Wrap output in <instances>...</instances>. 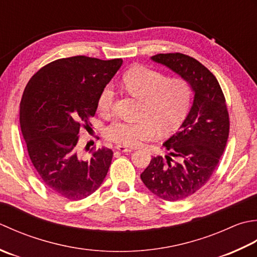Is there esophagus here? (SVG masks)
Wrapping results in <instances>:
<instances>
[{
  "mask_svg": "<svg viewBox=\"0 0 257 257\" xmlns=\"http://www.w3.org/2000/svg\"><path fill=\"white\" fill-rule=\"evenodd\" d=\"M116 150L119 151V152H122V153H130V152L133 151L132 148H127V146H124V145H117Z\"/></svg>",
  "mask_w": 257,
  "mask_h": 257,
  "instance_id": "1",
  "label": "esophagus"
}]
</instances>
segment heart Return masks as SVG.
<instances>
[{
    "mask_svg": "<svg viewBox=\"0 0 257 257\" xmlns=\"http://www.w3.org/2000/svg\"><path fill=\"white\" fill-rule=\"evenodd\" d=\"M125 88L143 101L141 121H116L105 131V136L124 146H139L155 138L158 130L166 134L180 126L191 102V87L182 78H167L163 73L146 66H135L125 73ZM115 99L112 84L103 87L97 99L102 114H109Z\"/></svg>",
    "mask_w": 257,
    "mask_h": 257,
    "instance_id": "heart-1",
    "label": "heart"
}]
</instances>
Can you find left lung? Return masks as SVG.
Listing matches in <instances>:
<instances>
[{
    "label": "left lung",
    "instance_id": "left-lung-1",
    "mask_svg": "<svg viewBox=\"0 0 257 257\" xmlns=\"http://www.w3.org/2000/svg\"><path fill=\"white\" fill-rule=\"evenodd\" d=\"M151 60L180 75L194 94L179 131L163 144L169 151L165 159L153 158L141 174L153 194L175 202L194 194L212 176L228 139V112L216 77L197 60L182 53Z\"/></svg>",
    "mask_w": 257,
    "mask_h": 257
}]
</instances>
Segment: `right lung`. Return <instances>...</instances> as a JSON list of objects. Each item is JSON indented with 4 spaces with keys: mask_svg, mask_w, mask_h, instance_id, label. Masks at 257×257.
Instances as JSON below:
<instances>
[{
    "mask_svg": "<svg viewBox=\"0 0 257 257\" xmlns=\"http://www.w3.org/2000/svg\"><path fill=\"white\" fill-rule=\"evenodd\" d=\"M122 63L83 55L56 60L36 72L24 90L20 124L30 159L44 184L67 200L90 196L107 174L112 150L92 148L85 159L78 132Z\"/></svg>",
    "mask_w": 257,
    "mask_h": 257,
    "instance_id": "obj_1",
    "label": "right lung"
}]
</instances>
